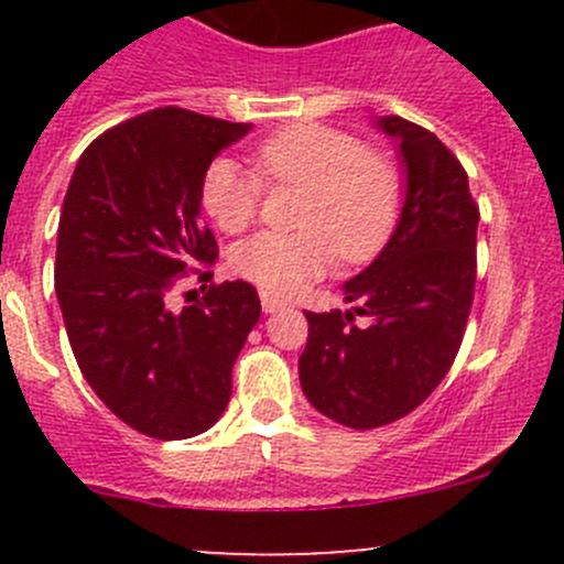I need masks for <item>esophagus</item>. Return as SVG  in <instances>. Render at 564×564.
<instances>
[{
    "label": "esophagus",
    "mask_w": 564,
    "mask_h": 564,
    "mask_svg": "<svg viewBox=\"0 0 564 564\" xmlns=\"http://www.w3.org/2000/svg\"><path fill=\"white\" fill-rule=\"evenodd\" d=\"M283 308H286V300L275 297V294L261 292V311H264V314H278V311H283Z\"/></svg>",
    "instance_id": "obj_1"
}]
</instances>
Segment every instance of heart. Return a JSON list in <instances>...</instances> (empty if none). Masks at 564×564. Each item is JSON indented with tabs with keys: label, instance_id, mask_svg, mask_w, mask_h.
Here are the masks:
<instances>
[{
	"label": "heart",
	"instance_id": "obj_1",
	"mask_svg": "<svg viewBox=\"0 0 564 564\" xmlns=\"http://www.w3.org/2000/svg\"><path fill=\"white\" fill-rule=\"evenodd\" d=\"M259 174L272 185L303 187L297 226L303 231H261L240 242L231 264L264 292L292 294L329 270L335 256L366 261L388 242L401 209V180L388 158L324 124H292L253 152ZM261 182L237 161L220 158L202 182L204 213L226 235H240L259 213Z\"/></svg>",
	"mask_w": 564,
	"mask_h": 564
}]
</instances>
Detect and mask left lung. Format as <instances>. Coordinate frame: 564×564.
Masks as SVG:
<instances>
[{
	"mask_svg": "<svg viewBox=\"0 0 564 564\" xmlns=\"http://www.w3.org/2000/svg\"><path fill=\"white\" fill-rule=\"evenodd\" d=\"M373 124L398 144L401 215L377 259L340 286L355 308L305 314L300 357L305 398L357 431L417 409L451 371L475 294L480 220L466 172L434 133L401 117Z\"/></svg>",
	"mask_w": 564,
	"mask_h": 564,
	"instance_id": "8db88e82",
	"label": "left lung"
}]
</instances>
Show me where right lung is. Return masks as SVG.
<instances>
[{
	"mask_svg": "<svg viewBox=\"0 0 564 564\" xmlns=\"http://www.w3.org/2000/svg\"><path fill=\"white\" fill-rule=\"evenodd\" d=\"M253 124L155 108L87 147L56 235V300L95 395L152 440H191L218 423L231 368L259 322L246 281L204 286L182 311L169 292L191 267L213 281L202 182L220 150Z\"/></svg>",
	"mask_w": 564,
	"mask_h": 564,
	"instance_id": "obj_1",
	"label": "right lung"
}]
</instances>
